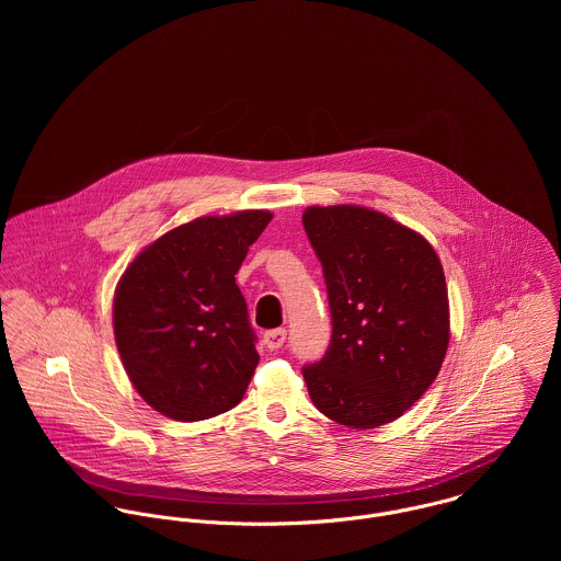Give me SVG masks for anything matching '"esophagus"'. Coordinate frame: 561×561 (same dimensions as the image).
<instances>
[{
  "label": "esophagus",
  "instance_id": "esophagus-1",
  "mask_svg": "<svg viewBox=\"0 0 561 561\" xmlns=\"http://www.w3.org/2000/svg\"><path fill=\"white\" fill-rule=\"evenodd\" d=\"M285 341H287V330H285V328L267 330V332L263 334V343H265L267 350H278V347L285 345Z\"/></svg>",
  "mask_w": 561,
  "mask_h": 561
}]
</instances>
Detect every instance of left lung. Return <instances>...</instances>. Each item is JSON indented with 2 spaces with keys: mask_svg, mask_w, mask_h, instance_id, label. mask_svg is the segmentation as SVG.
Returning <instances> with one entry per match:
<instances>
[{
  "mask_svg": "<svg viewBox=\"0 0 561 561\" xmlns=\"http://www.w3.org/2000/svg\"><path fill=\"white\" fill-rule=\"evenodd\" d=\"M332 318L325 356L302 376L328 419L371 430L400 419L436 380L449 345V300L432 243L389 216L309 207Z\"/></svg>",
  "mask_w": 561,
  "mask_h": 561,
  "instance_id": "1",
  "label": "left lung"
}]
</instances>
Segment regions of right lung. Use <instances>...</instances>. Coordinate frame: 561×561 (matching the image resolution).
Wrapping results in <instances>:
<instances>
[{
    "label": "right lung",
    "mask_w": 561,
    "mask_h": 561,
    "mask_svg": "<svg viewBox=\"0 0 561 561\" xmlns=\"http://www.w3.org/2000/svg\"><path fill=\"white\" fill-rule=\"evenodd\" d=\"M270 220L263 209L196 218L121 276L116 347L134 389L163 416L203 421L243 398L259 354L236 274Z\"/></svg>",
    "instance_id": "1"
}]
</instances>
